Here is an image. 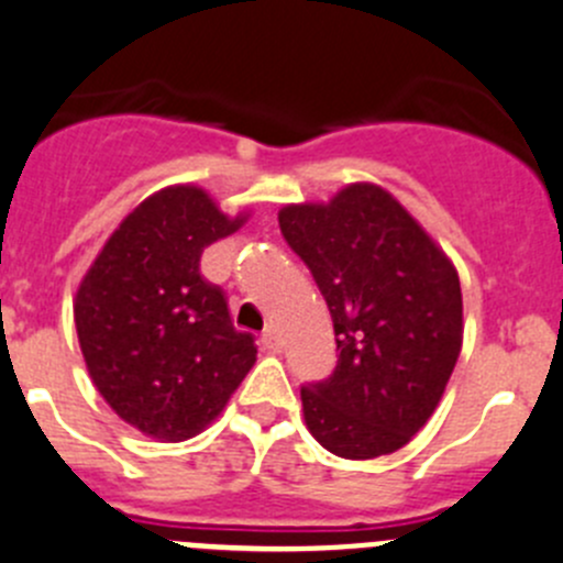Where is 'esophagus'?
<instances>
[{
    "mask_svg": "<svg viewBox=\"0 0 563 563\" xmlns=\"http://www.w3.org/2000/svg\"><path fill=\"white\" fill-rule=\"evenodd\" d=\"M262 345H265L267 351H273V353H276L278 347H282V340H278L276 325H267V329L262 331Z\"/></svg>",
    "mask_w": 563,
    "mask_h": 563,
    "instance_id": "obj_1",
    "label": "esophagus"
}]
</instances>
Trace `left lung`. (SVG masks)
Returning <instances> with one entry per match:
<instances>
[{
    "label": "left lung",
    "mask_w": 563,
    "mask_h": 563,
    "mask_svg": "<svg viewBox=\"0 0 563 563\" xmlns=\"http://www.w3.org/2000/svg\"><path fill=\"white\" fill-rule=\"evenodd\" d=\"M278 227L323 292L340 351L334 373L301 389L309 433L342 459L395 453L433 415L462 353L456 267L371 181L329 205L282 207Z\"/></svg>",
    "instance_id": "obj_1"
}]
</instances>
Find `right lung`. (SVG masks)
<instances>
[{"label": "right lung", "instance_id": "add662e5", "mask_svg": "<svg viewBox=\"0 0 563 563\" xmlns=\"http://www.w3.org/2000/svg\"><path fill=\"white\" fill-rule=\"evenodd\" d=\"M196 185L163 187L110 234L74 298L85 365L110 409L146 437L185 442L205 431L256 362L227 296L198 262L238 232Z\"/></svg>", "mask_w": 563, "mask_h": 563}]
</instances>
